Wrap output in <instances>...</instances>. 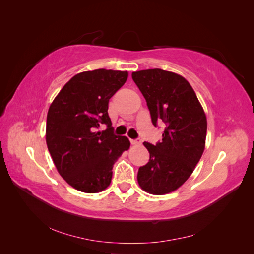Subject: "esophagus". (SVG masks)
I'll list each match as a JSON object with an SVG mask.
<instances>
[{"mask_svg": "<svg viewBox=\"0 0 254 254\" xmlns=\"http://www.w3.org/2000/svg\"><path fill=\"white\" fill-rule=\"evenodd\" d=\"M130 143L132 145H140L142 143L141 139H135V140H130Z\"/></svg>", "mask_w": 254, "mask_h": 254, "instance_id": "esophagus-1", "label": "esophagus"}]
</instances>
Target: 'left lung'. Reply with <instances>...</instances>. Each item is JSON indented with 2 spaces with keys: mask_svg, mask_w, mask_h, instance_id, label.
<instances>
[{
  "mask_svg": "<svg viewBox=\"0 0 254 254\" xmlns=\"http://www.w3.org/2000/svg\"><path fill=\"white\" fill-rule=\"evenodd\" d=\"M147 103L156 127L164 123L162 141L144 142L148 163L137 172V182L147 193L164 195L180 188L194 172L205 145L206 118L196 93L182 76L150 68L132 73Z\"/></svg>",
  "mask_w": 254,
  "mask_h": 254,
  "instance_id": "obj_1",
  "label": "left lung"
}]
</instances>
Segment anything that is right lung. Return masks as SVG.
Instances as JSON below:
<instances>
[{
	"label": "right lung",
	"mask_w": 254,
	"mask_h": 254,
	"mask_svg": "<svg viewBox=\"0 0 254 254\" xmlns=\"http://www.w3.org/2000/svg\"><path fill=\"white\" fill-rule=\"evenodd\" d=\"M128 73L98 68L75 75L54 99L47 118V144L58 173L74 189L98 193L109 187L113 164L128 150V137L115 135L109 99ZM104 124L106 129L97 132Z\"/></svg>",
	"instance_id": "1"
}]
</instances>
